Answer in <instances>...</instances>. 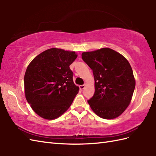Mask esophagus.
Segmentation results:
<instances>
[{
	"mask_svg": "<svg viewBox=\"0 0 156 156\" xmlns=\"http://www.w3.org/2000/svg\"><path fill=\"white\" fill-rule=\"evenodd\" d=\"M86 87V84H83V85H80V87H79V88H80V90H83V89H84Z\"/></svg>",
	"mask_w": 156,
	"mask_h": 156,
	"instance_id": "1",
	"label": "esophagus"
}]
</instances>
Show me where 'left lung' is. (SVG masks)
I'll use <instances>...</instances> for the list:
<instances>
[{"instance_id": "8db88e82", "label": "left lung", "mask_w": 156, "mask_h": 156, "mask_svg": "<svg viewBox=\"0 0 156 156\" xmlns=\"http://www.w3.org/2000/svg\"><path fill=\"white\" fill-rule=\"evenodd\" d=\"M82 58L94 78V94L88 101L92 110L105 119L119 117L130 103L135 87L129 62L110 48L84 52Z\"/></svg>"}]
</instances>
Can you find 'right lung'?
Segmentation results:
<instances>
[{"instance_id":"1","label":"right lung","mask_w":156,"mask_h":156,"mask_svg":"<svg viewBox=\"0 0 156 156\" xmlns=\"http://www.w3.org/2000/svg\"><path fill=\"white\" fill-rule=\"evenodd\" d=\"M76 58L74 51L51 48L28 66L24 77L25 97L41 117L55 119L70 107L79 90L69 68Z\"/></svg>"}]
</instances>
